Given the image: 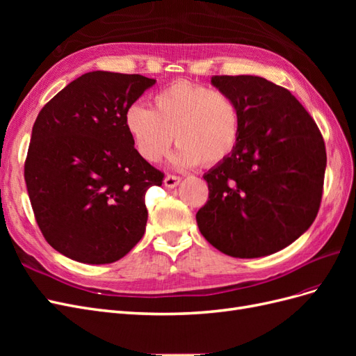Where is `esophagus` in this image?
<instances>
[{"instance_id": "esophagus-1", "label": "esophagus", "mask_w": 356, "mask_h": 356, "mask_svg": "<svg viewBox=\"0 0 356 356\" xmlns=\"http://www.w3.org/2000/svg\"><path fill=\"white\" fill-rule=\"evenodd\" d=\"M181 182V178L179 177H177V175H168V177H165V179H163V184H165V187H168V188H175L178 184Z\"/></svg>"}]
</instances>
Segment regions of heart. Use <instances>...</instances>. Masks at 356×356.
Listing matches in <instances>:
<instances>
[{"mask_svg": "<svg viewBox=\"0 0 356 356\" xmlns=\"http://www.w3.org/2000/svg\"><path fill=\"white\" fill-rule=\"evenodd\" d=\"M124 127L143 159L156 163L170 144L175 168L200 161L213 166L227 159L239 141L241 115L227 93L200 83L178 80L153 96V110L132 104L124 113Z\"/></svg>", "mask_w": 356, "mask_h": 356, "instance_id": "1", "label": "heart"}]
</instances>
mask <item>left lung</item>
<instances>
[{"mask_svg":"<svg viewBox=\"0 0 356 356\" xmlns=\"http://www.w3.org/2000/svg\"><path fill=\"white\" fill-rule=\"evenodd\" d=\"M213 88L238 105L233 153L203 175L209 199L199 230L218 251L258 258L284 250L319 211L327 166L314 118L289 90L255 75H213Z\"/></svg>","mask_w":356,"mask_h":356,"instance_id":"obj_1","label":"left lung"}]
</instances>
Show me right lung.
Returning a JSON list of instances; mask_svg holds the SVG:
<instances>
[{
    "instance_id": "right-lung-1",
    "label": "right lung",
    "mask_w": 356,
    "mask_h": 356,
    "mask_svg": "<svg viewBox=\"0 0 356 356\" xmlns=\"http://www.w3.org/2000/svg\"><path fill=\"white\" fill-rule=\"evenodd\" d=\"M156 83L139 74L86 72L40 111L25 182L38 227L58 252L110 264L141 241L145 193L163 174L139 156L124 113Z\"/></svg>"
}]
</instances>
